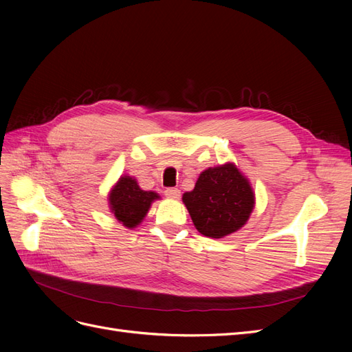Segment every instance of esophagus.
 Instances as JSON below:
<instances>
[{
  "label": "esophagus",
  "mask_w": 352,
  "mask_h": 352,
  "mask_svg": "<svg viewBox=\"0 0 352 352\" xmlns=\"http://www.w3.org/2000/svg\"><path fill=\"white\" fill-rule=\"evenodd\" d=\"M164 195L167 198H172V199H177L180 197V190L177 188H167L164 190Z\"/></svg>",
  "instance_id": "esophagus-1"
}]
</instances>
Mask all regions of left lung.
<instances>
[{
	"mask_svg": "<svg viewBox=\"0 0 352 352\" xmlns=\"http://www.w3.org/2000/svg\"><path fill=\"white\" fill-rule=\"evenodd\" d=\"M184 202L195 228L208 238H223L247 223L254 208L250 182L233 164L207 168Z\"/></svg>",
	"mask_w": 352,
	"mask_h": 352,
	"instance_id": "left-lung-1",
	"label": "left lung"
}]
</instances>
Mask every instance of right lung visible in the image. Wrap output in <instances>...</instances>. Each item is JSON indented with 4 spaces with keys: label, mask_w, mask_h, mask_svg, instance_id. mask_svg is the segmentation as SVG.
Returning <instances> with one entry per match:
<instances>
[{
    "label": "right lung",
    "mask_w": 352,
    "mask_h": 352,
    "mask_svg": "<svg viewBox=\"0 0 352 352\" xmlns=\"http://www.w3.org/2000/svg\"><path fill=\"white\" fill-rule=\"evenodd\" d=\"M157 198L158 195L155 192L142 190L135 179L124 176L113 188L109 199L116 219L126 228H135L142 221L151 202Z\"/></svg>",
    "instance_id": "obj_1"
}]
</instances>
